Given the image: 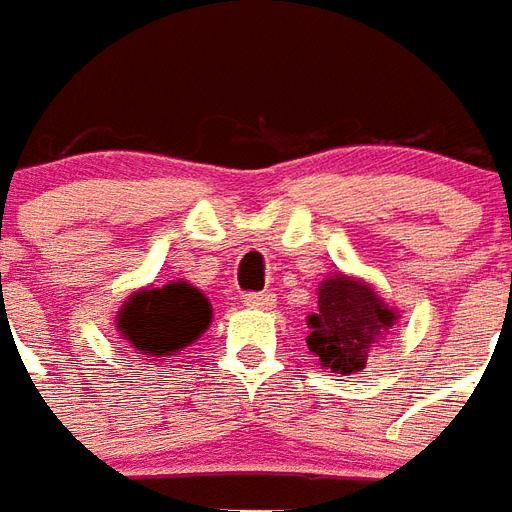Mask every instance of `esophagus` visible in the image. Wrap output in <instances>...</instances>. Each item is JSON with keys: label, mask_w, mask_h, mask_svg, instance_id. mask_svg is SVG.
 Returning <instances> with one entry per match:
<instances>
[{"label": "esophagus", "mask_w": 512, "mask_h": 512, "mask_svg": "<svg viewBox=\"0 0 512 512\" xmlns=\"http://www.w3.org/2000/svg\"><path fill=\"white\" fill-rule=\"evenodd\" d=\"M244 304L249 310H271L277 304V296L274 293H249Z\"/></svg>", "instance_id": "esophagus-1"}]
</instances>
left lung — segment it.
<instances>
[{"mask_svg":"<svg viewBox=\"0 0 512 512\" xmlns=\"http://www.w3.org/2000/svg\"><path fill=\"white\" fill-rule=\"evenodd\" d=\"M397 321L370 282L337 271L318 285V310L307 318V348L323 370L351 376L365 370L367 356Z\"/></svg>","mask_w":512,"mask_h":512,"instance_id":"8db88e82","label":"left lung"}]
</instances>
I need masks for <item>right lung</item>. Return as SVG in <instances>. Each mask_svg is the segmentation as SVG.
Instances as JSON below:
<instances>
[{
    "instance_id": "1",
    "label": "right lung",
    "mask_w": 512,
    "mask_h": 512,
    "mask_svg": "<svg viewBox=\"0 0 512 512\" xmlns=\"http://www.w3.org/2000/svg\"><path fill=\"white\" fill-rule=\"evenodd\" d=\"M211 318L213 307L205 293L178 279L161 288L147 285L134 290L117 310L115 326L131 348L158 362L200 340L211 326Z\"/></svg>"
}]
</instances>
